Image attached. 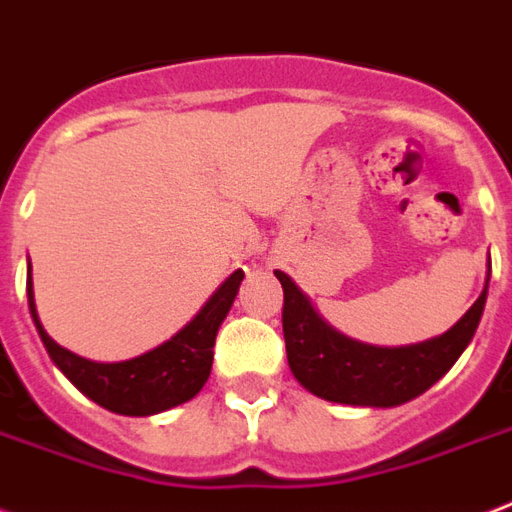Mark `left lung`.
<instances>
[{"label": "left lung", "instance_id": "1", "mask_svg": "<svg viewBox=\"0 0 512 512\" xmlns=\"http://www.w3.org/2000/svg\"><path fill=\"white\" fill-rule=\"evenodd\" d=\"M273 273L284 290L282 327L292 376L317 397L373 408L408 403L446 376L467 343L473 341L489 292L486 279L481 298L440 338L400 349H381L335 333L287 273Z\"/></svg>", "mask_w": 512, "mask_h": 512}]
</instances>
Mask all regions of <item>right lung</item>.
<instances>
[{
  "label": "right lung",
  "mask_w": 512,
  "mask_h": 512,
  "mask_svg": "<svg viewBox=\"0 0 512 512\" xmlns=\"http://www.w3.org/2000/svg\"><path fill=\"white\" fill-rule=\"evenodd\" d=\"M244 271L230 273L228 282L214 292L198 317L182 327L171 341L158 349L147 351L142 357L126 362H91L77 357L72 351L61 349L45 327L39 325L34 308V290H31V265L26 273V292H29V311L37 325V333L48 349L50 360L56 362L61 373L72 381L85 397L99 403L107 411L123 416H152L169 411L174 405L193 400L206 378L212 373L214 338L222 319L228 317L233 298L239 292Z\"/></svg>",
  "instance_id": "right-lung-1"
}]
</instances>
